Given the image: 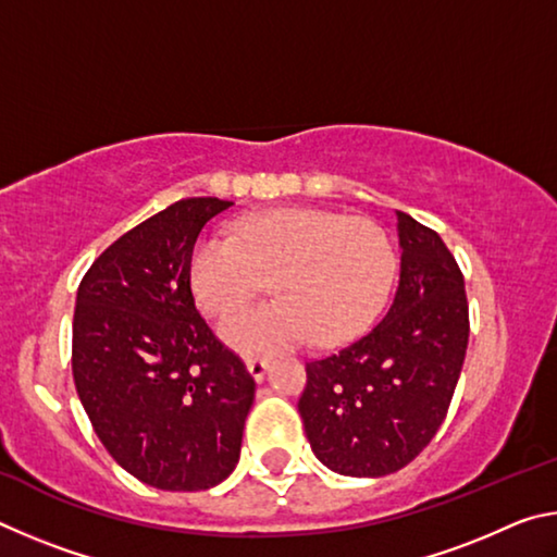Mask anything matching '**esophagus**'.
<instances>
[{
	"label": "esophagus",
	"mask_w": 557,
	"mask_h": 557,
	"mask_svg": "<svg viewBox=\"0 0 557 557\" xmlns=\"http://www.w3.org/2000/svg\"><path fill=\"white\" fill-rule=\"evenodd\" d=\"M245 369H248L252 379L262 381V379H265V371L270 369V363L265 361V358H248V361H245Z\"/></svg>",
	"instance_id": "esophagus-1"
}]
</instances>
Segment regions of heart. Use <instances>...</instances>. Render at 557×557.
I'll return each mask as SVG.
<instances>
[{
	"mask_svg": "<svg viewBox=\"0 0 557 557\" xmlns=\"http://www.w3.org/2000/svg\"><path fill=\"white\" fill-rule=\"evenodd\" d=\"M398 256L371 219L334 211L256 213L228 235H206L188 280L206 312L223 317L272 277L277 299L223 319L221 336L243 354L270 356L312 342L338 344L363 332L391 295Z\"/></svg>",
	"mask_w": 557,
	"mask_h": 557,
	"instance_id": "b5f03b06",
	"label": "heart"
}]
</instances>
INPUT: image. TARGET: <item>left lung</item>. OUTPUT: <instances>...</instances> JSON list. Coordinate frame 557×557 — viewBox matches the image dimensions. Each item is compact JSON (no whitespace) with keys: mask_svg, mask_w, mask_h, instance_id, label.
Wrapping results in <instances>:
<instances>
[{"mask_svg":"<svg viewBox=\"0 0 557 557\" xmlns=\"http://www.w3.org/2000/svg\"><path fill=\"white\" fill-rule=\"evenodd\" d=\"M398 215L400 282L383 322L307 363L297 403L317 459L344 476H385L435 437L469 342L457 260L428 225Z\"/></svg>","mask_w":557,"mask_h":557,"instance_id":"8db88e82","label":"left lung"}]
</instances>
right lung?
Listing matches in <instances>:
<instances>
[{"label":"right lung","instance_id":"obj_1","mask_svg":"<svg viewBox=\"0 0 557 557\" xmlns=\"http://www.w3.org/2000/svg\"><path fill=\"white\" fill-rule=\"evenodd\" d=\"M233 201L182 199L92 262L73 314V381L117 465L164 492H203L240 459L256 381L196 312L188 262Z\"/></svg>","mask_w":557,"mask_h":557}]
</instances>
